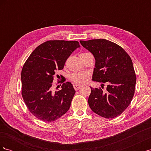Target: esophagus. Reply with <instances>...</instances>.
Masks as SVG:
<instances>
[{"instance_id":"1","label":"esophagus","mask_w":151,"mask_h":151,"mask_svg":"<svg viewBox=\"0 0 151 151\" xmlns=\"http://www.w3.org/2000/svg\"><path fill=\"white\" fill-rule=\"evenodd\" d=\"M73 86H74V88L76 91H77L79 90L81 88V85H79V84H74V85H73Z\"/></svg>"}]
</instances>
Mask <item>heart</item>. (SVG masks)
<instances>
[{
	"label": "heart",
	"mask_w": 151,
	"mask_h": 151,
	"mask_svg": "<svg viewBox=\"0 0 151 151\" xmlns=\"http://www.w3.org/2000/svg\"><path fill=\"white\" fill-rule=\"evenodd\" d=\"M86 53H83L81 55H83ZM70 80H72L73 82H74L76 84H83L85 83L87 78H88V74L86 73L83 72H77L74 73L70 76Z\"/></svg>",
	"instance_id": "heart-1"
}]
</instances>
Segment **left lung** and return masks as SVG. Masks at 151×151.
<instances>
[{"label": "left lung", "mask_w": 151, "mask_h": 151, "mask_svg": "<svg viewBox=\"0 0 151 151\" xmlns=\"http://www.w3.org/2000/svg\"><path fill=\"white\" fill-rule=\"evenodd\" d=\"M80 43L95 58L93 80L103 85L102 89L91 88L89 107L102 117H117L129 106L135 93L136 75L132 59L120 46L107 40ZM104 83L107 86L103 91Z\"/></svg>", "instance_id": "1"}]
</instances>
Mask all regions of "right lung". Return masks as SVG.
Listing matches in <instances>:
<instances>
[{"instance_id": "right-lung-1", "label": "right lung", "mask_w": 151, "mask_h": 151, "mask_svg": "<svg viewBox=\"0 0 151 151\" xmlns=\"http://www.w3.org/2000/svg\"><path fill=\"white\" fill-rule=\"evenodd\" d=\"M79 47L77 41L49 40L36 47L24 63L21 94L29 111L38 119L55 121L70 108L76 93L72 84L63 83L62 89L55 93L51 87L57 70L63 69L67 58Z\"/></svg>"}]
</instances>
